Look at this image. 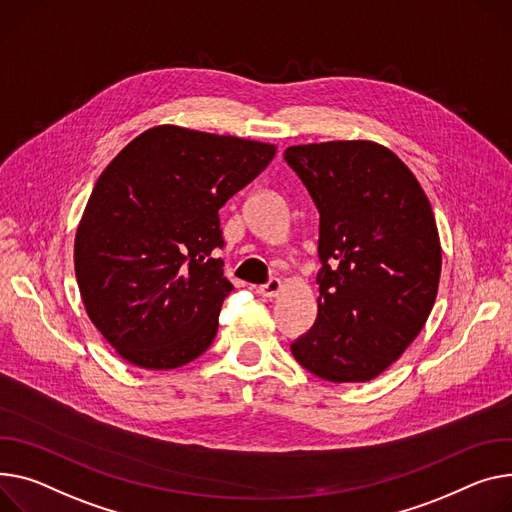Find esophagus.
Listing matches in <instances>:
<instances>
[{
  "label": "esophagus",
  "instance_id": "obj_1",
  "mask_svg": "<svg viewBox=\"0 0 512 512\" xmlns=\"http://www.w3.org/2000/svg\"><path fill=\"white\" fill-rule=\"evenodd\" d=\"M280 288H282V282H280L278 278H271L269 282H265L263 286H259L257 292H259L263 298H274V296H278Z\"/></svg>",
  "mask_w": 512,
  "mask_h": 512
}]
</instances>
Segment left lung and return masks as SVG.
Here are the masks:
<instances>
[{"mask_svg": "<svg viewBox=\"0 0 512 512\" xmlns=\"http://www.w3.org/2000/svg\"><path fill=\"white\" fill-rule=\"evenodd\" d=\"M284 160L319 210V313L292 356L319 379L366 383L414 342L434 306L442 255L430 201L374 142L290 146Z\"/></svg>", "mask_w": 512, "mask_h": 512, "instance_id": "8db88e82", "label": "left lung"}]
</instances>
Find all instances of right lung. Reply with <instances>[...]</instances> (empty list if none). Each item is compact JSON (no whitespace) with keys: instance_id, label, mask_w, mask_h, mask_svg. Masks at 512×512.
Returning <instances> with one entry per match:
<instances>
[{"instance_id":"right-lung-1","label":"right lung","mask_w":512,"mask_h":512,"mask_svg":"<svg viewBox=\"0 0 512 512\" xmlns=\"http://www.w3.org/2000/svg\"><path fill=\"white\" fill-rule=\"evenodd\" d=\"M276 146L158 125L102 170L86 203L74 263L86 313L127 362L179 368L206 352L232 284L220 208Z\"/></svg>"}]
</instances>
